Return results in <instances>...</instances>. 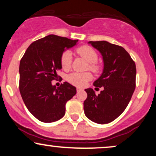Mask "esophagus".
Returning a JSON list of instances; mask_svg holds the SVG:
<instances>
[{"mask_svg": "<svg viewBox=\"0 0 156 156\" xmlns=\"http://www.w3.org/2000/svg\"><path fill=\"white\" fill-rule=\"evenodd\" d=\"M80 91H82V89L80 88H77V92H79Z\"/></svg>", "mask_w": 156, "mask_h": 156, "instance_id": "obj_1", "label": "esophagus"}]
</instances>
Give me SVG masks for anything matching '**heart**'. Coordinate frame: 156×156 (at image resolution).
<instances>
[{
	"label": "heart",
	"instance_id": "heart-1",
	"mask_svg": "<svg viewBox=\"0 0 156 156\" xmlns=\"http://www.w3.org/2000/svg\"><path fill=\"white\" fill-rule=\"evenodd\" d=\"M77 52L79 55L83 56L87 62L90 64V68L93 70L97 71L98 69V65L95 63L98 61V56L94 50L89 46H83L78 48ZM73 60L72 52L69 50H67L62 53L61 56V64L64 69H67L70 67ZM92 76L89 73H77L74 72L68 75L67 79L68 81L77 87H83L87 82L92 80Z\"/></svg>",
	"mask_w": 156,
	"mask_h": 156
}]
</instances>
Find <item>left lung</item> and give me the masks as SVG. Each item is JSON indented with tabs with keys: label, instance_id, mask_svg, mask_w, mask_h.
I'll list each match as a JSON object with an SVG mask.
<instances>
[{
	"label": "left lung",
	"instance_id": "8db88e82",
	"mask_svg": "<svg viewBox=\"0 0 156 156\" xmlns=\"http://www.w3.org/2000/svg\"><path fill=\"white\" fill-rule=\"evenodd\" d=\"M89 44L101 53L103 69L94 82L103 87L98 95L92 89H85L87 98L83 102L85 115L98 124H107L117 119L125 111L136 88L135 62L121 46L106 41H90Z\"/></svg>",
	"mask_w": 156,
	"mask_h": 156
}]
</instances>
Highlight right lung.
<instances>
[{
    "label": "right lung",
    "mask_w": 156,
    "mask_h": 156,
    "mask_svg": "<svg viewBox=\"0 0 156 156\" xmlns=\"http://www.w3.org/2000/svg\"><path fill=\"white\" fill-rule=\"evenodd\" d=\"M78 40L50 34L27 48L20 63V92L25 105L39 121L53 122L65 114L66 103L76 94L67 82L59 87L51 81L62 69L61 56Z\"/></svg>",
    "instance_id": "add662e5"
}]
</instances>
